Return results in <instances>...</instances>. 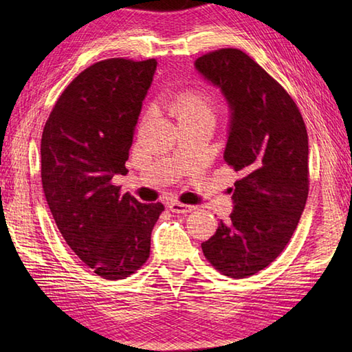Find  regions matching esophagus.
Wrapping results in <instances>:
<instances>
[{
    "label": "esophagus",
    "mask_w": 352,
    "mask_h": 352,
    "mask_svg": "<svg viewBox=\"0 0 352 352\" xmlns=\"http://www.w3.org/2000/svg\"><path fill=\"white\" fill-rule=\"evenodd\" d=\"M168 208L172 213H189L192 210H195L193 206L178 203V201H170V203H168Z\"/></svg>",
    "instance_id": "esophagus-1"
}]
</instances>
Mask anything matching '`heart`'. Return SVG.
I'll use <instances>...</instances> for the list:
<instances>
[{
    "label": "heart",
    "instance_id": "heart-1",
    "mask_svg": "<svg viewBox=\"0 0 352 352\" xmlns=\"http://www.w3.org/2000/svg\"><path fill=\"white\" fill-rule=\"evenodd\" d=\"M174 109L180 118L214 115L212 96L199 89H189V91L182 92L174 101Z\"/></svg>",
    "mask_w": 352,
    "mask_h": 352
}]
</instances>
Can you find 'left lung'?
<instances>
[{"label":"left lung","mask_w":352,"mask_h":352,"mask_svg":"<svg viewBox=\"0 0 352 352\" xmlns=\"http://www.w3.org/2000/svg\"><path fill=\"white\" fill-rule=\"evenodd\" d=\"M195 68L228 101L223 159L239 174L230 221L201 248L222 275L246 278L280 256L300 222L310 184L307 130L286 89L243 51L207 52Z\"/></svg>","instance_id":"1"}]
</instances>
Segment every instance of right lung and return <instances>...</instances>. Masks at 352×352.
Returning a JSON list of instances; mask_svg holds the SVG:
<instances>
[{"instance_id": "add662e5", "label": "right lung", "mask_w": 352, "mask_h": 352, "mask_svg": "<svg viewBox=\"0 0 352 352\" xmlns=\"http://www.w3.org/2000/svg\"><path fill=\"white\" fill-rule=\"evenodd\" d=\"M155 58L96 62L58 96L43 126L41 177L63 239L106 280H122L145 265L151 231L164 210L142 204L111 183L125 162L151 86Z\"/></svg>"}]
</instances>
